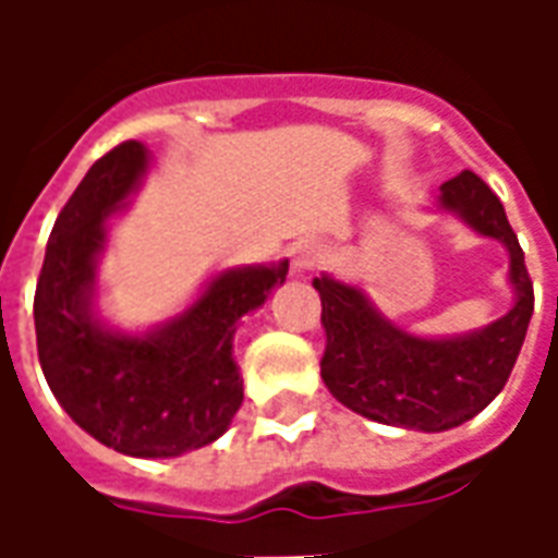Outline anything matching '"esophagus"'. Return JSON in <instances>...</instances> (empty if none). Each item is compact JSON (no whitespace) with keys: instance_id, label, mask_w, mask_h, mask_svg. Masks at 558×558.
Instances as JSON below:
<instances>
[{"instance_id":"34e87169","label":"esophagus","mask_w":558,"mask_h":558,"mask_svg":"<svg viewBox=\"0 0 558 558\" xmlns=\"http://www.w3.org/2000/svg\"><path fill=\"white\" fill-rule=\"evenodd\" d=\"M290 268L292 271H307L323 263V244L314 242V239H302L290 247Z\"/></svg>"}]
</instances>
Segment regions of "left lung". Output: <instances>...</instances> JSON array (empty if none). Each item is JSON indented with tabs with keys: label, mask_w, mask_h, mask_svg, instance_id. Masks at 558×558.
Masks as SVG:
<instances>
[{
	"label": "left lung",
	"mask_w": 558,
	"mask_h": 558,
	"mask_svg": "<svg viewBox=\"0 0 558 558\" xmlns=\"http://www.w3.org/2000/svg\"><path fill=\"white\" fill-rule=\"evenodd\" d=\"M439 191L445 211L508 247L517 302L502 319L463 338H415L376 314L362 290L326 275L314 280L328 340L319 362L328 391L364 418L424 433L475 418L502 391L535 311L523 247L499 196L472 170L448 179Z\"/></svg>",
	"instance_id": "left-lung-1"
}]
</instances>
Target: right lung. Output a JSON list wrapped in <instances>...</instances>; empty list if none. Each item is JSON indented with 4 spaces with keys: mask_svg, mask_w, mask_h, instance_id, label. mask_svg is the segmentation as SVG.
Listing matches in <instances>:
<instances>
[{
    "mask_svg": "<svg viewBox=\"0 0 558 558\" xmlns=\"http://www.w3.org/2000/svg\"><path fill=\"white\" fill-rule=\"evenodd\" d=\"M148 151L119 143L92 163L47 242L35 290V338L47 386L98 442L131 457H179L215 442L242 407L235 326L287 280L290 263L220 271L182 316L143 338L92 314L104 223L137 187Z\"/></svg>",
    "mask_w": 558,
    "mask_h": 558,
    "instance_id": "add662e5",
    "label": "right lung"
}]
</instances>
